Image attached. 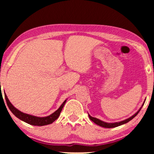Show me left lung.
I'll use <instances>...</instances> for the list:
<instances>
[{
  "label": "left lung",
  "instance_id": "obj_1",
  "mask_svg": "<svg viewBox=\"0 0 154 154\" xmlns=\"http://www.w3.org/2000/svg\"><path fill=\"white\" fill-rule=\"evenodd\" d=\"M144 102H145V101L144 102V103H143L142 107L143 106V105H144ZM142 107H141V108H140V109H139V110H138L137 111V113H134V114L133 116H132L131 117L128 118V119L124 120V121H120V122H116V123H106V122H104V121H101V120L97 119V118L92 117L91 116L89 115V114H88V116H89L90 119L92 121H93L94 123L97 124V125H100V126H101V127H103V128H112L118 127V126H120V125H123V124L127 123H128V122H129L130 121H131V120H132V119H134V118L138 114V113L140 112V111L141 110V109H142Z\"/></svg>",
  "mask_w": 154,
  "mask_h": 154
}]
</instances>
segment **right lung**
<instances>
[{
	"label": "right lung",
	"instance_id": "right-lung-1",
	"mask_svg": "<svg viewBox=\"0 0 154 154\" xmlns=\"http://www.w3.org/2000/svg\"><path fill=\"white\" fill-rule=\"evenodd\" d=\"M5 94V98L6 102H7L8 106V108L10 109V110L11 111V112L13 113L16 117H17L19 119L22 120V121L25 122V123L30 124V125H32L43 126L49 125V124L53 123V122L55 121L56 119H57L58 117L60 116L61 111H62L63 107H64L65 103L66 102V100H64V102L62 103V104L60 106V108H59L56 111H54L53 113H52L51 115L46 117H37L34 116L26 114V113H24L22 112V111H19L18 109H17L15 107L11 104V102H10L9 100H8L6 94Z\"/></svg>",
	"mask_w": 154,
	"mask_h": 154
}]
</instances>
